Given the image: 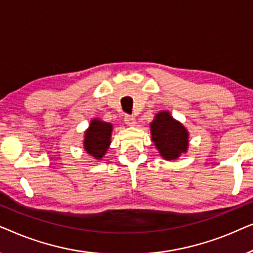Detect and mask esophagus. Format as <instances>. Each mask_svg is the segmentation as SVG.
Masks as SVG:
<instances>
[{"instance_id":"1","label":"esophagus","mask_w":253,"mask_h":253,"mask_svg":"<svg viewBox=\"0 0 253 253\" xmlns=\"http://www.w3.org/2000/svg\"><path fill=\"white\" fill-rule=\"evenodd\" d=\"M124 122H126L127 126H134V124L137 123L136 122V119H134V117L131 116V115H126V116H124Z\"/></svg>"}]
</instances>
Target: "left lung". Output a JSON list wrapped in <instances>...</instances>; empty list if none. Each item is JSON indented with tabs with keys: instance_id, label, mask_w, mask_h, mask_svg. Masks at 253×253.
<instances>
[{
	"instance_id": "1",
	"label": "left lung",
	"mask_w": 253,
	"mask_h": 253,
	"mask_svg": "<svg viewBox=\"0 0 253 253\" xmlns=\"http://www.w3.org/2000/svg\"><path fill=\"white\" fill-rule=\"evenodd\" d=\"M152 140L165 160H176L188 151L189 132L184 126L172 119L169 112H160L151 123Z\"/></svg>"
}]
</instances>
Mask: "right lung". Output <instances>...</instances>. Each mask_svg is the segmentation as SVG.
Masks as SVG:
<instances>
[{"label":"right lung","mask_w":253,"mask_h":253,"mask_svg":"<svg viewBox=\"0 0 253 253\" xmlns=\"http://www.w3.org/2000/svg\"><path fill=\"white\" fill-rule=\"evenodd\" d=\"M113 126L99 119L91 121L88 129L85 131L84 148L96 160H101L110 145Z\"/></svg>","instance_id":"obj_1"}]
</instances>
